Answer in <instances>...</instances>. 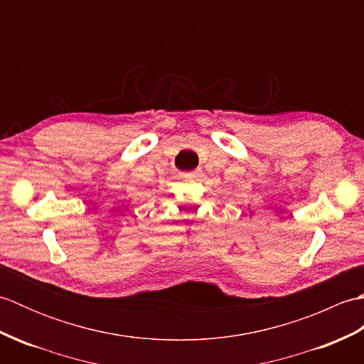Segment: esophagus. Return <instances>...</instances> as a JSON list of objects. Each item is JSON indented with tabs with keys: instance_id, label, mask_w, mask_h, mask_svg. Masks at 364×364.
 <instances>
[{
	"instance_id": "1",
	"label": "esophagus",
	"mask_w": 364,
	"mask_h": 364,
	"mask_svg": "<svg viewBox=\"0 0 364 364\" xmlns=\"http://www.w3.org/2000/svg\"><path fill=\"white\" fill-rule=\"evenodd\" d=\"M200 173H202V170L196 168V170H191V172H188L186 176H189V178H197V176H200Z\"/></svg>"
}]
</instances>
